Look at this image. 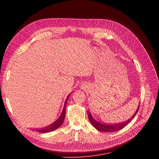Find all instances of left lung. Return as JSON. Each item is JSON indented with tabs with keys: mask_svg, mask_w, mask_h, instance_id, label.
<instances>
[{
	"mask_svg": "<svg viewBox=\"0 0 159 159\" xmlns=\"http://www.w3.org/2000/svg\"><path fill=\"white\" fill-rule=\"evenodd\" d=\"M139 106L140 104H139L138 108L136 110L134 114L131 117V118H129V120L125 121L123 122H121L119 123H102V122H99L97 120H96L92 116L91 113L90 112L88 111V117H89V120L91 123V125L98 130L102 131V132H107V133H109V132H115L116 131H119L121 129H123L124 127H125L130 121L131 120H132L135 115H137V113L139 111Z\"/></svg>",
	"mask_w": 159,
	"mask_h": 159,
	"instance_id": "1",
	"label": "left lung"
}]
</instances>
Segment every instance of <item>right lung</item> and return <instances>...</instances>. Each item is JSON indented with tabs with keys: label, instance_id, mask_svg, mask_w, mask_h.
Returning <instances> with one entry per match:
<instances>
[{
	"label": "right lung",
	"instance_id": "obj_1",
	"mask_svg": "<svg viewBox=\"0 0 159 159\" xmlns=\"http://www.w3.org/2000/svg\"><path fill=\"white\" fill-rule=\"evenodd\" d=\"M70 95H71V93H70V94L67 96L65 102L64 106H63V110H62L61 115L59 116V118L55 122H53V123L50 124V125H48L46 127H44V128H38H38L37 129H34L33 130H36V131H37L38 132H40V133H48V132L53 131L57 129V128H58L63 124V123L64 121V119H65V117L66 105V103H67L68 99L69 98Z\"/></svg>",
	"mask_w": 159,
	"mask_h": 159
}]
</instances>
